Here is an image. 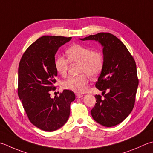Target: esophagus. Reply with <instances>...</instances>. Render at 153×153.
I'll list each match as a JSON object with an SVG mask.
<instances>
[{"label": "esophagus", "instance_id": "esophagus-1", "mask_svg": "<svg viewBox=\"0 0 153 153\" xmlns=\"http://www.w3.org/2000/svg\"><path fill=\"white\" fill-rule=\"evenodd\" d=\"M83 95L82 94H76V98H82Z\"/></svg>", "mask_w": 153, "mask_h": 153}]
</instances>
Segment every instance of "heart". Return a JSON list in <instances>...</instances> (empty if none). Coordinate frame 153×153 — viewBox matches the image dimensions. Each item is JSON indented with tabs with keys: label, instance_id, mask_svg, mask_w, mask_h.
Masks as SVG:
<instances>
[{
	"label": "heart",
	"instance_id": "obj_1",
	"mask_svg": "<svg viewBox=\"0 0 153 153\" xmlns=\"http://www.w3.org/2000/svg\"><path fill=\"white\" fill-rule=\"evenodd\" d=\"M65 57L59 56L55 59L54 67L57 72L65 77L70 68V62L79 64L78 73L82 74L77 76L70 77L62 82V88L77 94H83L87 89L89 77L99 76L104 66V56L99 50H94L91 48L79 44L71 45L67 49Z\"/></svg>",
	"mask_w": 153,
	"mask_h": 153
}]
</instances>
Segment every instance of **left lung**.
Listing matches in <instances>:
<instances>
[{
	"mask_svg": "<svg viewBox=\"0 0 153 153\" xmlns=\"http://www.w3.org/2000/svg\"><path fill=\"white\" fill-rule=\"evenodd\" d=\"M81 40H94L103 46L104 66L95 83L103 97L95 95L97 103L91 113L98 123L115 126L127 117L134 105L139 85L135 61L125 44L110 33L100 32Z\"/></svg>",
	"mask_w": 153,
	"mask_h": 153,
	"instance_id": "left-lung-1",
	"label": "left lung"
}]
</instances>
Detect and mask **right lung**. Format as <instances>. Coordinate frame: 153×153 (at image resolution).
Wrapping results in <instances>:
<instances>
[{"instance_id": "1", "label": "right lung", "mask_w": 153, "mask_h": 153, "mask_svg": "<svg viewBox=\"0 0 153 153\" xmlns=\"http://www.w3.org/2000/svg\"><path fill=\"white\" fill-rule=\"evenodd\" d=\"M71 37L44 36L23 53L19 66L18 95L32 123L45 131H53L64 125L70 113V104L76 96L64 89L59 96L50 97L58 76L55 54Z\"/></svg>"}]
</instances>
